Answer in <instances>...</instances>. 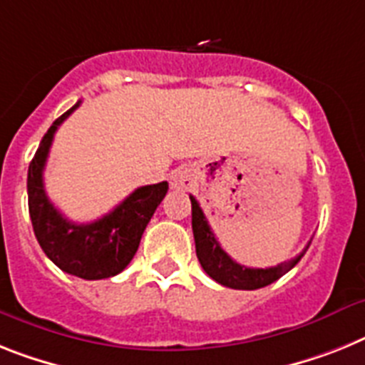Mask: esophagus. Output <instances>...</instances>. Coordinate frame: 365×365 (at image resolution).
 <instances>
[{"label": "esophagus", "instance_id": "1", "mask_svg": "<svg viewBox=\"0 0 365 365\" xmlns=\"http://www.w3.org/2000/svg\"><path fill=\"white\" fill-rule=\"evenodd\" d=\"M168 183H170V187L176 189V191H185V189L191 187L192 173L185 167L174 168L173 173H170V176H168Z\"/></svg>", "mask_w": 365, "mask_h": 365}]
</instances>
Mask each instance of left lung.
Returning <instances> with one entry per match:
<instances>
[{"instance_id": "left-lung-1", "label": "left lung", "mask_w": 365, "mask_h": 365, "mask_svg": "<svg viewBox=\"0 0 365 365\" xmlns=\"http://www.w3.org/2000/svg\"><path fill=\"white\" fill-rule=\"evenodd\" d=\"M191 198V211H192V235H195V245H197V256L202 269L210 274L220 286L232 287V289H259L265 287L278 278L284 277L287 271H292L297 263L306 254L308 247L302 250L299 256H295L289 262L278 263L277 267L267 269H252L247 265L234 262L228 254L222 250L219 241L215 240V234L211 232L210 222H207L200 204L195 197Z\"/></svg>"}]
</instances>
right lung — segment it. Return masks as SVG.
Wrapping results in <instances>:
<instances>
[{"label": "right lung", "mask_w": 365, "mask_h": 365, "mask_svg": "<svg viewBox=\"0 0 365 365\" xmlns=\"http://www.w3.org/2000/svg\"><path fill=\"white\" fill-rule=\"evenodd\" d=\"M79 103L70 107L50 125L29 163V215L36 241L61 271L85 280H102L122 272L133 259L146 225L167 195L168 183L161 182L135 189L115 210L88 225H76L66 219L46 195L44 167L55 131L78 109Z\"/></svg>", "instance_id": "add662e5"}]
</instances>
